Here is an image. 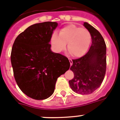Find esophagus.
Listing matches in <instances>:
<instances>
[{
	"instance_id": "esophagus-1",
	"label": "esophagus",
	"mask_w": 120,
	"mask_h": 120,
	"mask_svg": "<svg viewBox=\"0 0 120 120\" xmlns=\"http://www.w3.org/2000/svg\"><path fill=\"white\" fill-rule=\"evenodd\" d=\"M69 62H70V65L72 66V59L69 58Z\"/></svg>"
}]
</instances>
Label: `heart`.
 I'll use <instances>...</instances> for the list:
<instances>
[{"label":"heart","instance_id":"b5f03b06","mask_svg":"<svg viewBox=\"0 0 120 120\" xmlns=\"http://www.w3.org/2000/svg\"><path fill=\"white\" fill-rule=\"evenodd\" d=\"M92 36L88 30L71 24L63 28L59 35L53 33L51 38V44L56 52H60L66 49L73 57H81L85 54L90 45Z\"/></svg>","mask_w":120,"mask_h":120}]
</instances>
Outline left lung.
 <instances>
[{
	"mask_svg": "<svg viewBox=\"0 0 120 120\" xmlns=\"http://www.w3.org/2000/svg\"><path fill=\"white\" fill-rule=\"evenodd\" d=\"M84 26L92 36V45L82 57L72 59L70 69L74 77L69 81L70 87L79 94H90L101 86L107 67L106 45L99 31L87 22Z\"/></svg>",
	"mask_w": 120,
	"mask_h": 120,
	"instance_id": "left-lung-1",
	"label": "left lung"
}]
</instances>
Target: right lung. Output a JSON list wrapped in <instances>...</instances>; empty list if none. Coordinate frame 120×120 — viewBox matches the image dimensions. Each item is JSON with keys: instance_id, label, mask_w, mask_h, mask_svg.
<instances>
[{"instance_id": "1", "label": "right lung", "mask_w": 120, "mask_h": 120, "mask_svg": "<svg viewBox=\"0 0 120 120\" xmlns=\"http://www.w3.org/2000/svg\"><path fill=\"white\" fill-rule=\"evenodd\" d=\"M56 22L30 26L15 39L11 52L13 75L20 89L35 100L53 94L57 78L70 67L68 57L51 51L49 44Z\"/></svg>"}]
</instances>
